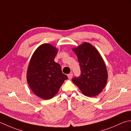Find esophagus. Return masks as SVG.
Instances as JSON below:
<instances>
[{
	"label": "esophagus",
	"instance_id": "obj_1",
	"mask_svg": "<svg viewBox=\"0 0 131 131\" xmlns=\"http://www.w3.org/2000/svg\"><path fill=\"white\" fill-rule=\"evenodd\" d=\"M73 74H72V73H70L69 74H68V77L69 78V79H71L72 78V77H73Z\"/></svg>",
	"mask_w": 131,
	"mask_h": 131
}]
</instances>
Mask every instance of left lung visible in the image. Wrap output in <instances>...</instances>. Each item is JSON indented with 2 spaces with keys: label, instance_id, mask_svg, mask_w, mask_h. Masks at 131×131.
Here are the masks:
<instances>
[{
  "label": "left lung",
  "instance_id": "8db88e82",
  "mask_svg": "<svg viewBox=\"0 0 131 131\" xmlns=\"http://www.w3.org/2000/svg\"><path fill=\"white\" fill-rule=\"evenodd\" d=\"M81 71L79 77L72 79L84 95L94 97L101 92L107 80V71L101 56L95 47L85 42L73 49Z\"/></svg>",
  "mask_w": 131,
  "mask_h": 131
}]
</instances>
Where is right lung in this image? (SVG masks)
I'll list each match as a JSON object with an SVG mask.
<instances>
[{
  "mask_svg": "<svg viewBox=\"0 0 131 131\" xmlns=\"http://www.w3.org/2000/svg\"><path fill=\"white\" fill-rule=\"evenodd\" d=\"M57 49L50 44H41L30 59L27 82L32 91L44 100L53 98L68 77L62 73L60 64L54 62Z\"/></svg>",
  "mask_w": 131,
  "mask_h": 131,
  "instance_id": "1",
  "label": "right lung"
}]
</instances>
